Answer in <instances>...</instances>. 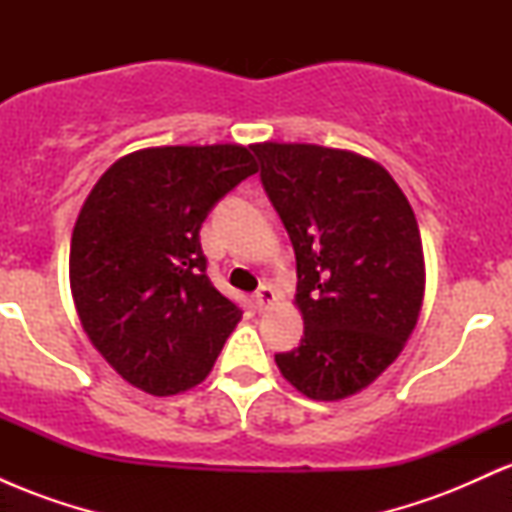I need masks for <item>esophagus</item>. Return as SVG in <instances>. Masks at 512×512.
<instances>
[{
  "instance_id": "34e87169",
  "label": "esophagus",
  "mask_w": 512,
  "mask_h": 512,
  "mask_svg": "<svg viewBox=\"0 0 512 512\" xmlns=\"http://www.w3.org/2000/svg\"><path fill=\"white\" fill-rule=\"evenodd\" d=\"M276 301V296H274V289L269 284H262L260 289L255 291V305H257V310H267L269 305H272Z\"/></svg>"
}]
</instances>
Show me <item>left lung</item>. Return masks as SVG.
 <instances>
[{
	"instance_id": "8db88e82",
	"label": "left lung",
	"mask_w": 512,
	"mask_h": 512,
	"mask_svg": "<svg viewBox=\"0 0 512 512\" xmlns=\"http://www.w3.org/2000/svg\"><path fill=\"white\" fill-rule=\"evenodd\" d=\"M296 252L301 346L274 361L305 397L334 402L399 356L424 303L419 223L392 175L354 151L252 144Z\"/></svg>"
}]
</instances>
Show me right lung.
I'll return each mask as SVG.
<instances>
[{
  "mask_svg": "<svg viewBox=\"0 0 512 512\" xmlns=\"http://www.w3.org/2000/svg\"><path fill=\"white\" fill-rule=\"evenodd\" d=\"M257 173L240 144L156 146L122 156L79 211L69 284L91 344L156 397L202 383L243 310L214 289L199 228Z\"/></svg>",
  "mask_w": 512,
  "mask_h": 512,
  "instance_id": "obj_1",
  "label": "right lung"
}]
</instances>
